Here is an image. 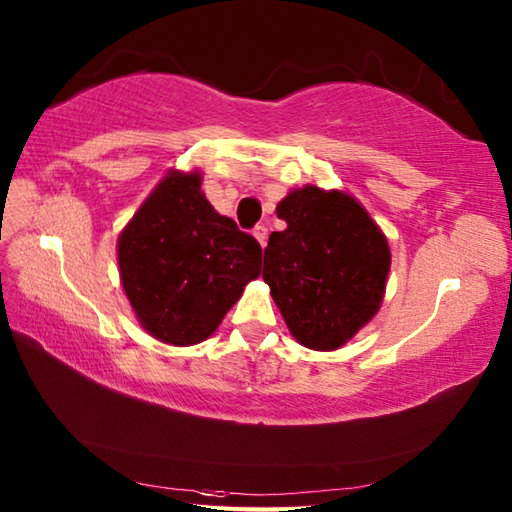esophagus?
Here are the masks:
<instances>
[{
  "label": "esophagus",
  "mask_w": 512,
  "mask_h": 512,
  "mask_svg": "<svg viewBox=\"0 0 512 512\" xmlns=\"http://www.w3.org/2000/svg\"><path fill=\"white\" fill-rule=\"evenodd\" d=\"M253 235H255V239L259 241V246H266V239H268V228L266 226H255L253 228Z\"/></svg>",
  "instance_id": "34e87169"
}]
</instances>
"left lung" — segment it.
<instances>
[{"label": "left lung", "mask_w": 512, "mask_h": 512, "mask_svg": "<svg viewBox=\"0 0 512 512\" xmlns=\"http://www.w3.org/2000/svg\"><path fill=\"white\" fill-rule=\"evenodd\" d=\"M277 217L286 228L268 237L264 282L300 345L340 349L383 302L387 237L351 194L318 185L288 192Z\"/></svg>", "instance_id": "obj_1"}]
</instances>
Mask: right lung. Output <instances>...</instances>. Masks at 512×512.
Instances as JSON below:
<instances>
[{
    "instance_id": "add662e5",
    "label": "right lung",
    "mask_w": 512,
    "mask_h": 512,
    "mask_svg": "<svg viewBox=\"0 0 512 512\" xmlns=\"http://www.w3.org/2000/svg\"><path fill=\"white\" fill-rule=\"evenodd\" d=\"M118 266L141 327L190 347L215 333L262 273V246L210 206L201 172L172 170L120 232Z\"/></svg>"
}]
</instances>
